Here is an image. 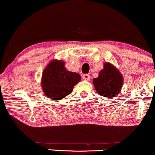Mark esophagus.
Listing matches in <instances>:
<instances>
[{"label":"esophagus","mask_w":155,"mask_h":155,"mask_svg":"<svg viewBox=\"0 0 155 155\" xmlns=\"http://www.w3.org/2000/svg\"><path fill=\"white\" fill-rule=\"evenodd\" d=\"M83 79L85 81H91V76L89 74H83Z\"/></svg>","instance_id":"1"}]
</instances>
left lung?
I'll use <instances>...</instances> for the list:
<instances>
[{
    "label": "left lung",
    "mask_w": 155,
    "mask_h": 155,
    "mask_svg": "<svg viewBox=\"0 0 155 155\" xmlns=\"http://www.w3.org/2000/svg\"><path fill=\"white\" fill-rule=\"evenodd\" d=\"M95 91L99 95L114 98L119 94L124 83V78L118 68L110 62H105L98 77L93 80Z\"/></svg>",
    "instance_id": "1"
}]
</instances>
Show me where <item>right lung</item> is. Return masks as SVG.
Listing matches in <instances>:
<instances>
[{
	"label": "right lung",
	"instance_id": "right-lung-1",
	"mask_svg": "<svg viewBox=\"0 0 155 155\" xmlns=\"http://www.w3.org/2000/svg\"><path fill=\"white\" fill-rule=\"evenodd\" d=\"M81 76L77 72L68 71L63 60L54 59L49 62L42 72L41 85L46 96L59 101L72 93Z\"/></svg>",
	"mask_w": 155,
	"mask_h": 155
}]
</instances>
